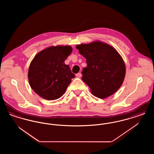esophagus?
Segmentation results:
<instances>
[{
	"instance_id": "1",
	"label": "esophagus",
	"mask_w": 154,
	"mask_h": 154,
	"mask_svg": "<svg viewBox=\"0 0 154 154\" xmlns=\"http://www.w3.org/2000/svg\"><path fill=\"white\" fill-rule=\"evenodd\" d=\"M77 77H79V78H80L81 77V76H82V74L80 73H79L76 74V75H75Z\"/></svg>"
}]
</instances>
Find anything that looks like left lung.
I'll list each match as a JSON object with an SVG mask.
<instances>
[{
  "label": "left lung",
  "instance_id": "obj_1",
  "mask_svg": "<svg viewBox=\"0 0 154 154\" xmlns=\"http://www.w3.org/2000/svg\"><path fill=\"white\" fill-rule=\"evenodd\" d=\"M76 48L87 59L82 80L96 97L104 99L114 94L124 80L126 67L118 52L100 41L78 44Z\"/></svg>",
  "mask_w": 154,
  "mask_h": 154
}]
</instances>
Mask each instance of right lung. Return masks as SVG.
I'll list each match as a JSON object with an SVG mask.
<instances>
[{
  "instance_id": "obj_1",
  "label": "right lung",
  "mask_w": 154,
  "mask_h": 154,
  "mask_svg": "<svg viewBox=\"0 0 154 154\" xmlns=\"http://www.w3.org/2000/svg\"><path fill=\"white\" fill-rule=\"evenodd\" d=\"M69 45L51 46L37 53L30 62L28 77L35 93L48 100L59 99L75 77L65 60L72 53Z\"/></svg>"
}]
</instances>
